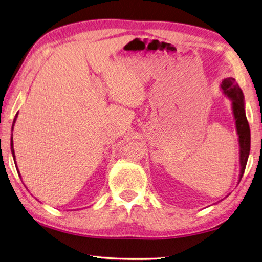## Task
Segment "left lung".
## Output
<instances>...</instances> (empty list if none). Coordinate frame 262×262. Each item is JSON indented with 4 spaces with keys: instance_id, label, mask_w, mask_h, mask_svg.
Listing matches in <instances>:
<instances>
[{
    "instance_id": "8db88e82",
    "label": "left lung",
    "mask_w": 262,
    "mask_h": 262,
    "mask_svg": "<svg viewBox=\"0 0 262 262\" xmlns=\"http://www.w3.org/2000/svg\"><path fill=\"white\" fill-rule=\"evenodd\" d=\"M222 93L231 101V108L235 118L236 132L238 135V144H239V178L238 183L243 178L244 170L246 167L247 159L250 155L251 146V133L250 126L247 122L245 115V103L244 95L239 85L236 83L234 78H226L221 82Z\"/></svg>"
}]
</instances>
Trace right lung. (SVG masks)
I'll use <instances>...</instances> for the list:
<instances>
[{
	"label": "right lung",
	"instance_id": "obj_1",
	"mask_svg": "<svg viewBox=\"0 0 262 262\" xmlns=\"http://www.w3.org/2000/svg\"><path fill=\"white\" fill-rule=\"evenodd\" d=\"M17 117H18V113L17 115L15 116V119H13V123H12V128H11V130H13V126H15V123H16V120H17ZM10 145H11V154H12V157H13V160H15V164H16V156H15V150H13V137H12V134H11V141H10ZM17 168V172L19 173V170H18V167H16ZM20 175V174H19Z\"/></svg>",
	"mask_w": 262,
	"mask_h": 262
}]
</instances>
